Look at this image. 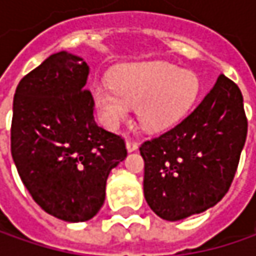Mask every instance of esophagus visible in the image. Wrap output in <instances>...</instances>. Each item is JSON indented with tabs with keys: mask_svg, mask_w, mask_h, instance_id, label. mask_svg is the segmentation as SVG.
<instances>
[{
	"mask_svg": "<svg viewBox=\"0 0 256 256\" xmlns=\"http://www.w3.org/2000/svg\"><path fill=\"white\" fill-rule=\"evenodd\" d=\"M126 150H128L130 152L136 151V150H138V142H135L132 140H128V141H126Z\"/></svg>",
	"mask_w": 256,
	"mask_h": 256,
	"instance_id": "34e87169",
	"label": "esophagus"
}]
</instances>
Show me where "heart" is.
I'll use <instances>...</instances> for the list:
<instances>
[{
  "label": "heart",
  "instance_id": "b5f03b06",
  "mask_svg": "<svg viewBox=\"0 0 256 256\" xmlns=\"http://www.w3.org/2000/svg\"><path fill=\"white\" fill-rule=\"evenodd\" d=\"M111 86L98 85L94 102L101 120L118 128L136 105L138 121L150 131H161L180 121L190 111L200 92L198 76L164 61L135 62L116 66Z\"/></svg>",
  "mask_w": 256,
  "mask_h": 256
}]
</instances>
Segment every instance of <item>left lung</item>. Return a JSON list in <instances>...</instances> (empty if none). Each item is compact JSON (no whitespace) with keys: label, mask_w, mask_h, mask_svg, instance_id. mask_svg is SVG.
I'll return each mask as SVG.
<instances>
[{"label":"left lung","mask_w":256,"mask_h":256,"mask_svg":"<svg viewBox=\"0 0 256 256\" xmlns=\"http://www.w3.org/2000/svg\"><path fill=\"white\" fill-rule=\"evenodd\" d=\"M248 132L238 85L220 75L201 104L181 122L144 141V195L160 218L180 221L225 196Z\"/></svg>","instance_id":"1"}]
</instances>
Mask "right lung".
Returning <instances> with one entry per match:
<instances>
[{"instance_id": "1", "label": "right lung", "mask_w": 256, "mask_h": 256, "mask_svg": "<svg viewBox=\"0 0 256 256\" xmlns=\"http://www.w3.org/2000/svg\"><path fill=\"white\" fill-rule=\"evenodd\" d=\"M88 72L82 58L56 52L25 75L14 95L16 171L32 200L66 222L96 215L110 172L126 156L122 136L94 121Z\"/></svg>"}]
</instances>
